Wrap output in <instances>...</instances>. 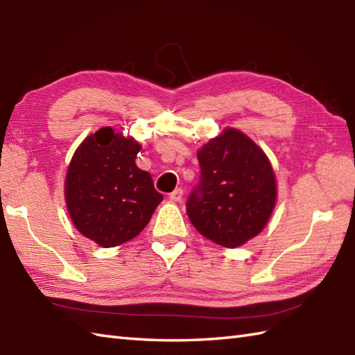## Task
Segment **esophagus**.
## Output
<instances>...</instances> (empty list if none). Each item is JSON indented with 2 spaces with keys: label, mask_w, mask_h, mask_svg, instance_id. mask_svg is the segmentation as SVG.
I'll return each mask as SVG.
<instances>
[{
  "label": "esophagus",
  "mask_w": 355,
  "mask_h": 355,
  "mask_svg": "<svg viewBox=\"0 0 355 355\" xmlns=\"http://www.w3.org/2000/svg\"><path fill=\"white\" fill-rule=\"evenodd\" d=\"M182 196H184V190H182V188H176L175 191L170 193V199L175 200V202H180V200H182Z\"/></svg>",
  "instance_id": "obj_1"
}]
</instances>
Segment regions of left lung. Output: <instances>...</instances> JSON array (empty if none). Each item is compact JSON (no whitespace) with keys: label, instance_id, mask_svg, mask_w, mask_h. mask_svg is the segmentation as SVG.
Instances as JSON below:
<instances>
[{"label":"left lung","instance_id":"1","mask_svg":"<svg viewBox=\"0 0 355 355\" xmlns=\"http://www.w3.org/2000/svg\"><path fill=\"white\" fill-rule=\"evenodd\" d=\"M200 180L187 200L199 233L225 248L257 236L276 205V176L263 150L236 128L198 151Z\"/></svg>","mask_w":355,"mask_h":355}]
</instances>
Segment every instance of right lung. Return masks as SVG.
Masks as SVG:
<instances>
[{
	"mask_svg": "<svg viewBox=\"0 0 355 355\" xmlns=\"http://www.w3.org/2000/svg\"><path fill=\"white\" fill-rule=\"evenodd\" d=\"M141 146L113 128L87 136L71 157L66 204L76 230L99 247L132 241L164 199L148 171L135 164Z\"/></svg>",
	"mask_w": 355,
	"mask_h": 355,
	"instance_id": "add662e5",
	"label": "right lung"
}]
</instances>
